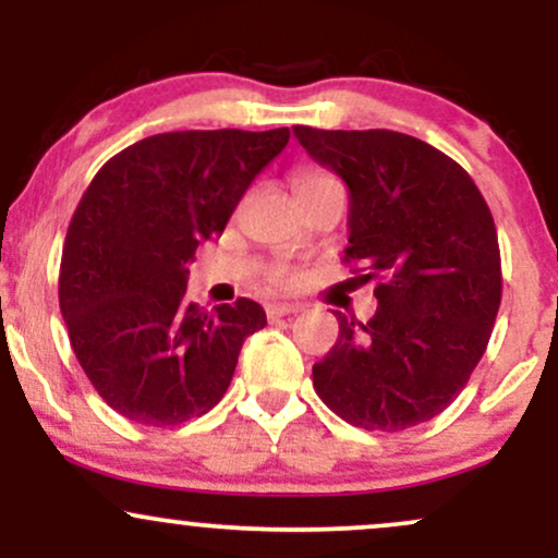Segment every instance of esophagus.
<instances>
[{
  "mask_svg": "<svg viewBox=\"0 0 558 558\" xmlns=\"http://www.w3.org/2000/svg\"><path fill=\"white\" fill-rule=\"evenodd\" d=\"M299 310H301L299 304H288V301H278V304H270V306H267V317H270V319L288 317V315H296Z\"/></svg>",
  "mask_w": 558,
  "mask_h": 558,
  "instance_id": "1",
  "label": "esophagus"
}]
</instances>
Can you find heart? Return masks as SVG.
Here are the masks:
<instances>
[{
    "instance_id": "obj_1",
    "label": "heart",
    "mask_w": 558,
    "mask_h": 558,
    "mask_svg": "<svg viewBox=\"0 0 558 558\" xmlns=\"http://www.w3.org/2000/svg\"><path fill=\"white\" fill-rule=\"evenodd\" d=\"M332 183H338L336 178L332 175H328V172H323V170H315V168H306V170H299L296 175H293V181H291V185H293V194H306V191H317V189H325V185H332ZM275 278L280 280V283H283V280H288L283 272H278L275 275Z\"/></svg>"
}]
</instances>
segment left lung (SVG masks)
<instances>
[{
    "mask_svg": "<svg viewBox=\"0 0 558 558\" xmlns=\"http://www.w3.org/2000/svg\"><path fill=\"white\" fill-rule=\"evenodd\" d=\"M349 185V248L375 286L367 323L338 317V341L312 367L317 396L364 430L433 420L483 360L501 304L493 215L462 165L396 131L293 128Z\"/></svg>",
    "mask_w": 558,
    "mask_h": 558,
    "instance_id": "8db88e82",
    "label": "left lung"
}]
</instances>
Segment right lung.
<instances>
[{"label": "right lung", "mask_w": 558, "mask_h": 558, "mask_svg": "<svg viewBox=\"0 0 558 558\" xmlns=\"http://www.w3.org/2000/svg\"><path fill=\"white\" fill-rule=\"evenodd\" d=\"M288 138V128L157 133L88 183L62 248L60 310L83 373L125 420L165 427L207 414L243 341L267 325L252 299L189 304L185 265Z\"/></svg>", "instance_id": "obj_1"}]
</instances>
